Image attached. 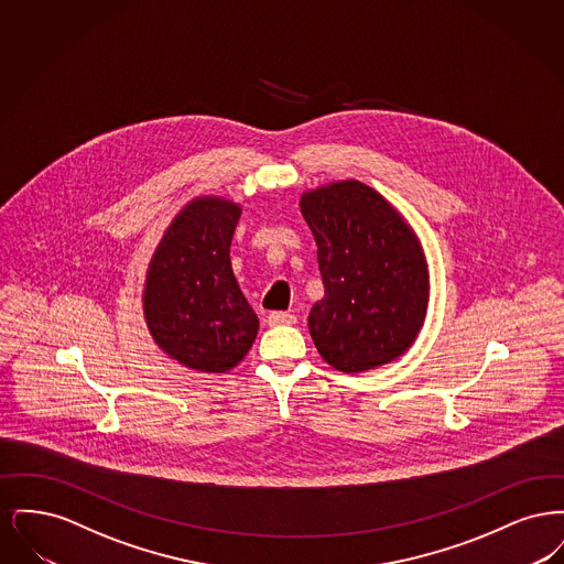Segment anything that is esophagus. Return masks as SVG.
Returning a JSON list of instances; mask_svg holds the SVG:
<instances>
[{
  "label": "esophagus",
  "mask_w": 564,
  "mask_h": 564,
  "mask_svg": "<svg viewBox=\"0 0 564 564\" xmlns=\"http://www.w3.org/2000/svg\"><path fill=\"white\" fill-rule=\"evenodd\" d=\"M297 322L292 313H270L269 325H294Z\"/></svg>",
  "instance_id": "obj_1"
}]
</instances>
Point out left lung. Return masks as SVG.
<instances>
[{
	"label": "left lung",
	"mask_w": 564,
	"mask_h": 564,
	"mask_svg": "<svg viewBox=\"0 0 564 564\" xmlns=\"http://www.w3.org/2000/svg\"><path fill=\"white\" fill-rule=\"evenodd\" d=\"M300 209L317 242L325 290L308 315L319 355L347 375L398 359L427 315L430 272L419 237L357 180L304 192Z\"/></svg>",
	"instance_id": "obj_1"
}]
</instances>
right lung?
Listing matches in <instances>:
<instances>
[{
	"instance_id": "obj_1",
	"label": "right lung",
	"mask_w": 564,
	"mask_h": 564,
	"mask_svg": "<svg viewBox=\"0 0 564 564\" xmlns=\"http://www.w3.org/2000/svg\"><path fill=\"white\" fill-rule=\"evenodd\" d=\"M241 205L200 196L173 217L150 260L143 315L154 343L196 372L232 370L258 336V315L230 262Z\"/></svg>"
}]
</instances>
